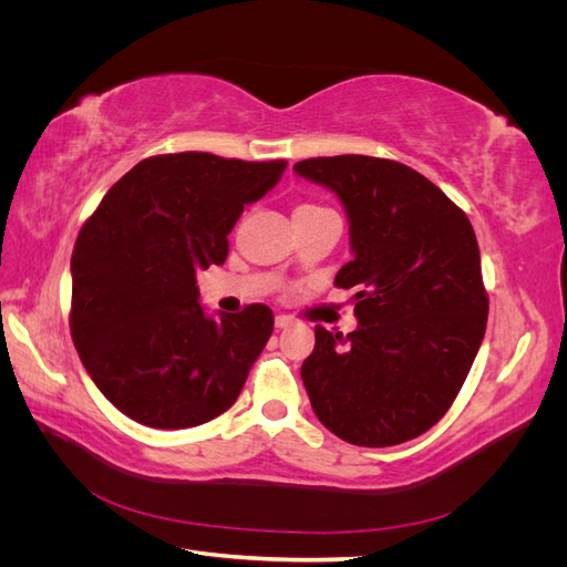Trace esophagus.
Instances as JSON below:
<instances>
[{"instance_id":"esophagus-1","label":"esophagus","mask_w":567,"mask_h":567,"mask_svg":"<svg viewBox=\"0 0 567 567\" xmlns=\"http://www.w3.org/2000/svg\"><path fill=\"white\" fill-rule=\"evenodd\" d=\"M274 323H277V329H288V326L293 323V317H288V315H277V319H274Z\"/></svg>"}]
</instances>
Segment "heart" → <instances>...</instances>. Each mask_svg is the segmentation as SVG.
<instances>
[{"label":"heart","mask_w":567,"mask_h":567,"mask_svg":"<svg viewBox=\"0 0 567 567\" xmlns=\"http://www.w3.org/2000/svg\"><path fill=\"white\" fill-rule=\"evenodd\" d=\"M329 208H323V205H317V203H302L296 208V215H315V213H323Z\"/></svg>","instance_id":"b5f03b06"}]
</instances>
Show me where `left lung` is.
I'll return each instance as SVG.
<instances>
[{
    "instance_id": "1",
    "label": "left lung",
    "mask_w": 567,
    "mask_h": 567,
    "mask_svg": "<svg viewBox=\"0 0 567 567\" xmlns=\"http://www.w3.org/2000/svg\"><path fill=\"white\" fill-rule=\"evenodd\" d=\"M350 217L357 331L315 326L300 375L317 419L357 447H392L447 414L487 329L489 298L471 221L431 179L373 156L307 158Z\"/></svg>"
}]
</instances>
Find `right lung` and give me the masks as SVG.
<instances>
[{
    "instance_id": "1",
    "label": "right lung",
    "mask_w": 567,
    "mask_h": 567,
    "mask_svg": "<svg viewBox=\"0 0 567 567\" xmlns=\"http://www.w3.org/2000/svg\"><path fill=\"white\" fill-rule=\"evenodd\" d=\"M286 161L163 153L120 177L73 250L71 336L104 398L151 427H194L227 411L274 331L267 305L208 319L196 271L227 260L244 205Z\"/></svg>"
}]
</instances>
